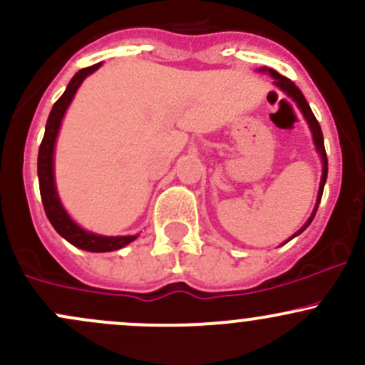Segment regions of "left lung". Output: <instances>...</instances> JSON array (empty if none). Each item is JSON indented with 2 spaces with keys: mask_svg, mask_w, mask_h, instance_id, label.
Returning a JSON list of instances; mask_svg holds the SVG:
<instances>
[{
  "mask_svg": "<svg viewBox=\"0 0 365 365\" xmlns=\"http://www.w3.org/2000/svg\"><path fill=\"white\" fill-rule=\"evenodd\" d=\"M260 73H269L271 78H273V83L276 87H278L279 91L285 92L287 96H289L290 99L297 105V108L301 110V113L304 115L306 122H308L309 125V131H312V136H313V143H314V148H317V152L320 153V159H322V178H320V187H318V195H317V202H314V208H313V213L312 217L306 220V224L302 225L301 229H299L297 232L292 234V237H289V240L285 241V243H289L290 240H294L295 236H299L302 231H306V227H308L309 224H312V220L314 218V213H317L318 210V205H320V199H322V194H324V185L325 182H327V153H325V147H324V134H322V129H320V124H318V120L314 118V115L312 112V108H309L308 101H306V98L302 96V92L299 91V87L295 86L292 80H289L287 76L279 75L278 71L271 70V68H259Z\"/></svg>",
  "mask_w": 365,
  "mask_h": 365,
  "instance_id": "obj_1",
  "label": "left lung"
}]
</instances>
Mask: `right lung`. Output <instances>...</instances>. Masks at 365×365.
Instances as JSON below:
<instances>
[{"label": "right lung", "mask_w": 365, "mask_h": 365, "mask_svg": "<svg viewBox=\"0 0 365 365\" xmlns=\"http://www.w3.org/2000/svg\"><path fill=\"white\" fill-rule=\"evenodd\" d=\"M99 66H101V63L89 68H83V70L75 73V76L70 80L64 94L52 106L47 125H45V136L41 140L40 150H38V182H40L41 202H43L45 213H47V218L51 220L52 227L68 243H71L73 247L96 253L120 250L125 245L136 240L138 234H133V236H101V234L86 231L83 227H80L70 217V213L66 212V208L61 202L59 194H57L56 173H53V150H56L57 134H59L61 124H63V118L68 106L71 105L73 98H75L76 91L82 86L83 80L92 75Z\"/></svg>", "instance_id": "obj_1"}]
</instances>
